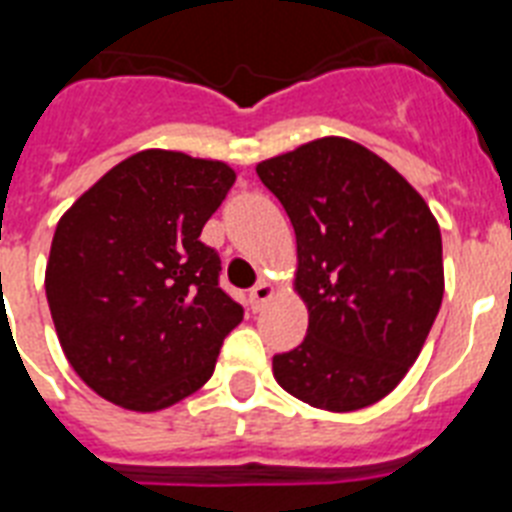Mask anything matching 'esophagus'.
Returning <instances> with one entry per match:
<instances>
[{
	"label": "esophagus",
	"mask_w": 512,
	"mask_h": 512,
	"mask_svg": "<svg viewBox=\"0 0 512 512\" xmlns=\"http://www.w3.org/2000/svg\"><path fill=\"white\" fill-rule=\"evenodd\" d=\"M271 297H273V284H268V281H260V284H255V287L249 289V303H252L255 311H260Z\"/></svg>",
	"instance_id": "34e87169"
}]
</instances>
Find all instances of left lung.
Returning <instances> with one entry per match:
<instances>
[{
  "mask_svg": "<svg viewBox=\"0 0 512 512\" xmlns=\"http://www.w3.org/2000/svg\"><path fill=\"white\" fill-rule=\"evenodd\" d=\"M297 236L308 335L273 356V377L305 404L356 412L417 361L444 297L441 231L385 159L321 138L257 164Z\"/></svg>",
  "mask_w": 512,
  "mask_h": 512,
  "instance_id": "left-lung-1",
  "label": "left lung"
}]
</instances>
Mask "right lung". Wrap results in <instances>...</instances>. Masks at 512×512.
Instances as JSON below:
<instances>
[{
	"label": "right lung",
	"mask_w": 512,
	"mask_h": 512,
	"mask_svg": "<svg viewBox=\"0 0 512 512\" xmlns=\"http://www.w3.org/2000/svg\"><path fill=\"white\" fill-rule=\"evenodd\" d=\"M233 180L223 162L151 148L60 217L47 303L68 364L111 404L156 412L191 396L244 319L220 289V257L199 239Z\"/></svg>",
	"instance_id": "right-lung-1"
}]
</instances>
